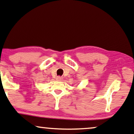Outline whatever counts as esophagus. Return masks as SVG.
<instances>
[{
    "label": "esophagus",
    "instance_id": "34e87169",
    "mask_svg": "<svg viewBox=\"0 0 134 134\" xmlns=\"http://www.w3.org/2000/svg\"><path fill=\"white\" fill-rule=\"evenodd\" d=\"M56 80L57 81H62L63 80V77H62L60 76H58L57 78H56Z\"/></svg>",
    "mask_w": 134,
    "mask_h": 134
}]
</instances>
